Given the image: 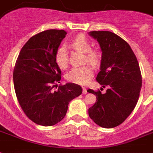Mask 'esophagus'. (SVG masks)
<instances>
[{"label": "esophagus", "mask_w": 153, "mask_h": 153, "mask_svg": "<svg viewBox=\"0 0 153 153\" xmlns=\"http://www.w3.org/2000/svg\"><path fill=\"white\" fill-rule=\"evenodd\" d=\"M82 93L84 94H87V89H85V87H82Z\"/></svg>", "instance_id": "obj_1"}]
</instances>
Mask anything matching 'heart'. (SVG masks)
<instances>
[{
  "mask_svg": "<svg viewBox=\"0 0 153 153\" xmlns=\"http://www.w3.org/2000/svg\"><path fill=\"white\" fill-rule=\"evenodd\" d=\"M71 46L75 49L85 53V62H89L93 65H97L99 62V55L96 51L92 50L91 45L85 35L79 34L71 42ZM56 64L59 68L64 69L68 66V52L65 45H60L57 48L55 54ZM94 75L93 69L89 65L79 68H71L67 74L66 79L70 82L85 85L89 82Z\"/></svg>",
  "mask_w": 153,
  "mask_h": 153,
  "instance_id": "b5f03b06",
  "label": "heart"
}]
</instances>
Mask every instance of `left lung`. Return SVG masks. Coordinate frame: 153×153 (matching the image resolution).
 Returning a JSON list of instances; mask_svg holds the SVG:
<instances>
[{"instance_id": "8db88e82", "label": "left lung", "mask_w": 153, "mask_h": 153, "mask_svg": "<svg viewBox=\"0 0 153 153\" xmlns=\"http://www.w3.org/2000/svg\"><path fill=\"white\" fill-rule=\"evenodd\" d=\"M102 52L97 81L107 87L105 94L88 89L97 101L89 115L104 128H113L125 121L134 109L141 91V74L137 57L126 41L110 31H91Z\"/></svg>"}]
</instances>
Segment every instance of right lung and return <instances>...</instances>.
<instances>
[{"label":"right lung","instance_id":"1","mask_svg":"<svg viewBox=\"0 0 153 153\" xmlns=\"http://www.w3.org/2000/svg\"><path fill=\"white\" fill-rule=\"evenodd\" d=\"M67 32L48 30L31 37L23 45L16 59L13 82L19 105L30 120L38 125L53 126L61 121L68 104L82 93L80 85L60 83L61 71L55 54Z\"/></svg>","mask_w":153,"mask_h":153}]
</instances>
